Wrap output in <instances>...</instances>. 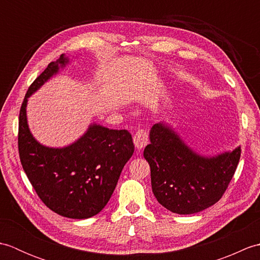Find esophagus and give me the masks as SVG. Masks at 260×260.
I'll use <instances>...</instances> for the list:
<instances>
[{"mask_svg": "<svg viewBox=\"0 0 260 260\" xmlns=\"http://www.w3.org/2000/svg\"><path fill=\"white\" fill-rule=\"evenodd\" d=\"M134 144L137 150H142L148 144V135L145 129H139L134 135Z\"/></svg>", "mask_w": 260, "mask_h": 260, "instance_id": "esophagus-1", "label": "esophagus"}]
</instances>
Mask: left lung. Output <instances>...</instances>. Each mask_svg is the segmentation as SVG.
Instances as JSON below:
<instances>
[{"mask_svg":"<svg viewBox=\"0 0 260 260\" xmlns=\"http://www.w3.org/2000/svg\"><path fill=\"white\" fill-rule=\"evenodd\" d=\"M144 157L151 168L152 190L158 203L179 214H192L217 203L230 183L241 150L202 156L172 127L157 123L150 132Z\"/></svg>","mask_w":260,"mask_h":260,"instance_id":"8db88e82","label":"left lung"}]
</instances>
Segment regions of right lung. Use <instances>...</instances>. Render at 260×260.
I'll return each instance as SVG.
<instances>
[{
  "mask_svg": "<svg viewBox=\"0 0 260 260\" xmlns=\"http://www.w3.org/2000/svg\"><path fill=\"white\" fill-rule=\"evenodd\" d=\"M68 62L61 54L27 89L19 116V154L27 179L49 209L66 218L87 219L109 201L121 170L133 155L134 144L128 131L96 123L64 147H48L33 137L26 119L27 98Z\"/></svg>",
  "mask_w": 260,
  "mask_h": 260,
  "instance_id": "right-lung-1",
  "label": "right lung"
}]
</instances>
